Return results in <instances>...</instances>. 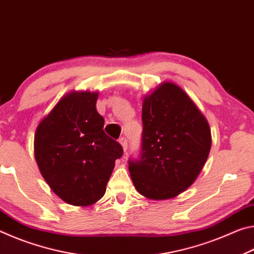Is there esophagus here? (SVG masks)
Listing matches in <instances>:
<instances>
[{
	"mask_svg": "<svg viewBox=\"0 0 254 254\" xmlns=\"http://www.w3.org/2000/svg\"><path fill=\"white\" fill-rule=\"evenodd\" d=\"M119 142L121 143L124 151H127V137L126 136H121L119 139Z\"/></svg>",
	"mask_w": 254,
	"mask_h": 254,
	"instance_id": "34e87169",
	"label": "esophagus"
}]
</instances>
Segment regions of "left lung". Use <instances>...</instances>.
I'll use <instances>...</instances> for the list:
<instances>
[{"label":"left lung","mask_w":254,"mask_h":254,"mask_svg":"<svg viewBox=\"0 0 254 254\" xmlns=\"http://www.w3.org/2000/svg\"><path fill=\"white\" fill-rule=\"evenodd\" d=\"M142 124L139 157L127 162L133 185L148 198H173L195 182L207 160L208 123L182 88L166 83L144 98Z\"/></svg>","instance_id":"obj_1"}]
</instances>
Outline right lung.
<instances>
[{
  "instance_id": "right-lung-1",
  "label": "right lung",
  "mask_w": 254,
  "mask_h": 254,
  "mask_svg": "<svg viewBox=\"0 0 254 254\" xmlns=\"http://www.w3.org/2000/svg\"><path fill=\"white\" fill-rule=\"evenodd\" d=\"M96 93H71L60 100L38 126L34 157L42 177L68 204L86 206L100 200L123 156L118 141L103 130Z\"/></svg>"
}]
</instances>
